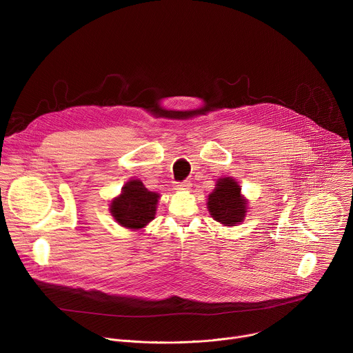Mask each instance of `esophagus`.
Masks as SVG:
<instances>
[{
	"label": "esophagus",
	"mask_w": 353,
	"mask_h": 353,
	"mask_svg": "<svg viewBox=\"0 0 353 353\" xmlns=\"http://www.w3.org/2000/svg\"><path fill=\"white\" fill-rule=\"evenodd\" d=\"M190 187H191V181H188V180H184L181 183H176L177 190H190Z\"/></svg>",
	"instance_id": "esophagus-1"
}]
</instances>
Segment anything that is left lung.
<instances>
[{"mask_svg": "<svg viewBox=\"0 0 353 353\" xmlns=\"http://www.w3.org/2000/svg\"><path fill=\"white\" fill-rule=\"evenodd\" d=\"M240 192L241 188L237 181L230 177L217 181L214 191L208 198V209L216 221L224 225L243 221L247 213V201Z\"/></svg>", "mask_w": 353, "mask_h": 353, "instance_id": "obj_1", "label": "left lung"}]
</instances>
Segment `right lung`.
Instances as JSON below:
<instances>
[{"label": "right lung", "instance_id": "1", "mask_svg": "<svg viewBox=\"0 0 353 353\" xmlns=\"http://www.w3.org/2000/svg\"><path fill=\"white\" fill-rule=\"evenodd\" d=\"M159 195L148 191L140 180L125 184L119 198L112 201L110 212L116 221L128 228H141L155 217Z\"/></svg>", "mask_w": 353, "mask_h": 353}]
</instances>
